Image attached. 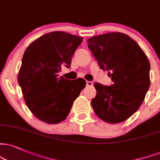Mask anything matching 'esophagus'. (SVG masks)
Returning a JSON list of instances; mask_svg holds the SVG:
<instances>
[{"label":"esophagus","mask_w":160,"mask_h":160,"mask_svg":"<svg viewBox=\"0 0 160 160\" xmlns=\"http://www.w3.org/2000/svg\"><path fill=\"white\" fill-rule=\"evenodd\" d=\"M87 86H89V87H91V86H92V82H89V81H87Z\"/></svg>","instance_id":"34e87169"}]
</instances>
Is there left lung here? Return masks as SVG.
Returning a JSON list of instances; mask_svg holds the SVG:
<instances>
[{
  "label": "left lung",
  "mask_w": 160,
  "mask_h": 160,
  "mask_svg": "<svg viewBox=\"0 0 160 160\" xmlns=\"http://www.w3.org/2000/svg\"><path fill=\"white\" fill-rule=\"evenodd\" d=\"M88 47L100 68L108 71L113 84L96 82L91 105L98 118L110 124L127 120L145 99L150 84V62L139 45L121 32L92 37Z\"/></svg>",
  "instance_id": "8db88e82"
}]
</instances>
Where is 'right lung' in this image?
<instances>
[{
  "label": "right lung",
  "mask_w": 160,
  "mask_h": 160,
  "mask_svg": "<svg viewBox=\"0 0 160 160\" xmlns=\"http://www.w3.org/2000/svg\"><path fill=\"white\" fill-rule=\"evenodd\" d=\"M83 38L61 31L47 33L26 49L18 82L27 106L37 119L48 124L64 121L85 80L58 77L62 65L70 68Z\"/></svg>",
  "instance_id": "add662e5"
}]
</instances>
